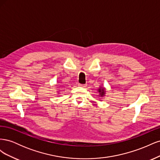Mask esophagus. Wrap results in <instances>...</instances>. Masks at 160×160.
Listing matches in <instances>:
<instances>
[{
    "instance_id": "34e87169",
    "label": "esophagus",
    "mask_w": 160,
    "mask_h": 160,
    "mask_svg": "<svg viewBox=\"0 0 160 160\" xmlns=\"http://www.w3.org/2000/svg\"><path fill=\"white\" fill-rule=\"evenodd\" d=\"M78 86L82 87V88H85V87L87 86V85H86V84H80V83H79V84H78Z\"/></svg>"
}]
</instances>
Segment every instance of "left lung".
Returning a JSON list of instances; mask_svg holds the SVG:
<instances>
[{"label": "left lung", "instance_id": "1", "mask_svg": "<svg viewBox=\"0 0 160 160\" xmlns=\"http://www.w3.org/2000/svg\"><path fill=\"white\" fill-rule=\"evenodd\" d=\"M98 92L99 93V97H103L105 95V89L104 88H102V87L100 86V88L98 89Z\"/></svg>", "mask_w": 160, "mask_h": 160}]
</instances>
